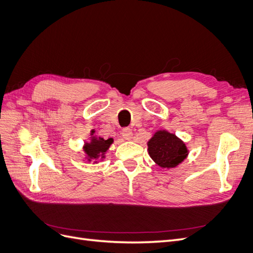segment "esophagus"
<instances>
[{"instance_id": "34e87169", "label": "esophagus", "mask_w": 253, "mask_h": 253, "mask_svg": "<svg viewBox=\"0 0 253 253\" xmlns=\"http://www.w3.org/2000/svg\"><path fill=\"white\" fill-rule=\"evenodd\" d=\"M122 136L127 139V141H129V139L132 138V130L129 127L123 128V130H122Z\"/></svg>"}]
</instances>
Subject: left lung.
I'll list each match as a JSON object with an SVG mask.
<instances>
[{
    "mask_svg": "<svg viewBox=\"0 0 253 253\" xmlns=\"http://www.w3.org/2000/svg\"><path fill=\"white\" fill-rule=\"evenodd\" d=\"M149 155L162 168H175L189 154L185 144L167 130H158L148 142Z\"/></svg>",
    "mask_w": 253,
    "mask_h": 253,
    "instance_id": "1",
    "label": "left lung"
}]
</instances>
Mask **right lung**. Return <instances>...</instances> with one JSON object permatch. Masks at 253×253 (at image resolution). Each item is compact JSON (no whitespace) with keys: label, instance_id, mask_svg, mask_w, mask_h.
Wrapping results in <instances>:
<instances>
[{"label":"right lung","instance_id":"1","mask_svg":"<svg viewBox=\"0 0 253 253\" xmlns=\"http://www.w3.org/2000/svg\"><path fill=\"white\" fill-rule=\"evenodd\" d=\"M95 131H91V135ZM114 143V139L108 138L104 139L103 137H97V136H91L90 142L85 143L83 146V151L86 155V158L88 162L91 161H97L98 158H104L105 153L109 149L110 145ZM97 163V162H95Z\"/></svg>","mask_w":253,"mask_h":253}]
</instances>
